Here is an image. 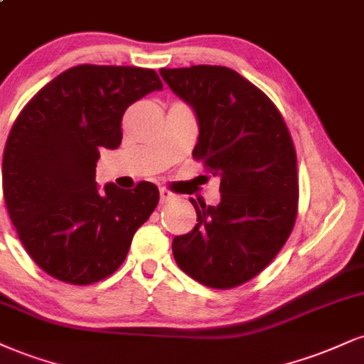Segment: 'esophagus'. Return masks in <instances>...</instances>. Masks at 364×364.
I'll use <instances>...</instances> for the list:
<instances>
[{
    "mask_svg": "<svg viewBox=\"0 0 364 364\" xmlns=\"http://www.w3.org/2000/svg\"><path fill=\"white\" fill-rule=\"evenodd\" d=\"M174 198H176V195H174L173 191L166 190V188H161V190H159V200H161V203H169V201L174 200Z\"/></svg>",
    "mask_w": 364,
    "mask_h": 364,
    "instance_id": "34e87169",
    "label": "esophagus"
}]
</instances>
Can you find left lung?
I'll return each instance as SVG.
<instances>
[{
	"instance_id": "8db88e82",
	"label": "left lung",
	"mask_w": 364,
	"mask_h": 364,
	"mask_svg": "<svg viewBox=\"0 0 364 364\" xmlns=\"http://www.w3.org/2000/svg\"><path fill=\"white\" fill-rule=\"evenodd\" d=\"M174 95L193 108V157L220 178V203H196L193 230L173 239L188 277L234 288L259 274L291 234L299 205L296 154L273 102L222 65L161 69Z\"/></svg>"
}]
</instances>
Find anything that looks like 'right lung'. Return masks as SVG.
<instances>
[{
  "label": "right lung",
  "mask_w": 364,
  "mask_h": 364,
  "mask_svg": "<svg viewBox=\"0 0 364 364\" xmlns=\"http://www.w3.org/2000/svg\"><path fill=\"white\" fill-rule=\"evenodd\" d=\"M159 90L152 69L81 64L43 86L13 124L4 201L23 247L50 277L71 284L110 277L154 212L152 183L100 191L95 178L100 149L120 146L127 108Z\"/></svg>",
  "instance_id": "right-lung-1"
}]
</instances>
